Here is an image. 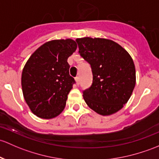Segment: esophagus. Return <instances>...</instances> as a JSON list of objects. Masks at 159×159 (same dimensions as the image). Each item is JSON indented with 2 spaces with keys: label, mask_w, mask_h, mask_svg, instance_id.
Returning a JSON list of instances; mask_svg holds the SVG:
<instances>
[{
  "label": "esophagus",
  "mask_w": 159,
  "mask_h": 159,
  "mask_svg": "<svg viewBox=\"0 0 159 159\" xmlns=\"http://www.w3.org/2000/svg\"><path fill=\"white\" fill-rule=\"evenodd\" d=\"M75 81H76L77 85H79V84H80V78H79V76H77L76 78H75Z\"/></svg>",
  "instance_id": "1"
}]
</instances>
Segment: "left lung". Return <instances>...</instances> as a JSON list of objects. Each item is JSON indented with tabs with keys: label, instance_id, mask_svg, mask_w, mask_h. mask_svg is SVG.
Returning a JSON list of instances; mask_svg holds the SVG:
<instances>
[{
	"label": "left lung",
	"instance_id": "1",
	"mask_svg": "<svg viewBox=\"0 0 159 159\" xmlns=\"http://www.w3.org/2000/svg\"><path fill=\"white\" fill-rule=\"evenodd\" d=\"M79 54L91 65L92 84L83 91L91 109L103 116L116 113L131 97L136 68L130 55L118 43L102 38L76 39Z\"/></svg>",
	"mask_w": 159,
	"mask_h": 159
}]
</instances>
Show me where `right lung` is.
I'll return each instance as SVG.
<instances>
[{
  "instance_id": "1",
  "label": "right lung",
  "mask_w": 159,
  "mask_h": 159,
  "mask_svg": "<svg viewBox=\"0 0 159 159\" xmlns=\"http://www.w3.org/2000/svg\"><path fill=\"white\" fill-rule=\"evenodd\" d=\"M74 40L55 39L38 48L23 69L21 85L30 109L38 117L52 119L64 110L75 83L68 58L75 52Z\"/></svg>"
}]
</instances>
